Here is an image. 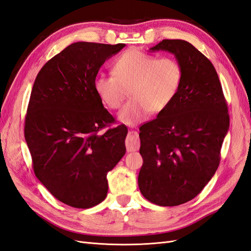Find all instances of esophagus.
<instances>
[{"instance_id": "1", "label": "esophagus", "mask_w": 251, "mask_h": 251, "mask_svg": "<svg viewBox=\"0 0 251 251\" xmlns=\"http://www.w3.org/2000/svg\"><path fill=\"white\" fill-rule=\"evenodd\" d=\"M126 146L127 152H134L139 149L140 146V140L138 133L136 131H130L127 134L126 139Z\"/></svg>"}]
</instances>
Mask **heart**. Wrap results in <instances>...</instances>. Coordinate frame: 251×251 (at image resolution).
<instances>
[{
  "label": "heart",
  "instance_id": "obj_1",
  "mask_svg": "<svg viewBox=\"0 0 251 251\" xmlns=\"http://www.w3.org/2000/svg\"><path fill=\"white\" fill-rule=\"evenodd\" d=\"M184 78L182 65L174 57H158L139 50H129L115 60L113 75H98L94 88L104 104L118 109L130 91L132 99L118 118L135 125L149 113L160 114L178 97Z\"/></svg>",
  "mask_w": 251,
  "mask_h": 251
}]
</instances>
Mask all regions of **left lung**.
<instances>
[{
    "instance_id": "obj_1",
    "label": "left lung",
    "mask_w": 251,
    "mask_h": 251,
    "mask_svg": "<svg viewBox=\"0 0 251 251\" xmlns=\"http://www.w3.org/2000/svg\"><path fill=\"white\" fill-rule=\"evenodd\" d=\"M150 50L173 53L184 78L172 105L140 126L138 186L150 202L175 206L196 197L217 170L228 105L213 64L189 42L164 39Z\"/></svg>"
}]
</instances>
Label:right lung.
Wrapping results in <instances>:
<instances>
[{
  "mask_svg": "<svg viewBox=\"0 0 251 251\" xmlns=\"http://www.w3.org/2000/svg\"><path fill=\"white\" fill-rule=\"evenodd\" d=\"M125 47L75 42L45 64L30 93L24 137L34 173L76 209L105 199L106 175L126 153V126H111L115 119L94 88L100 67Z\"/></svg>",
  "mask_w": 251,
  "mask_h": 251,
  "instance_id": "add662e5",
  "label": "right lung"
}]
</instances>
